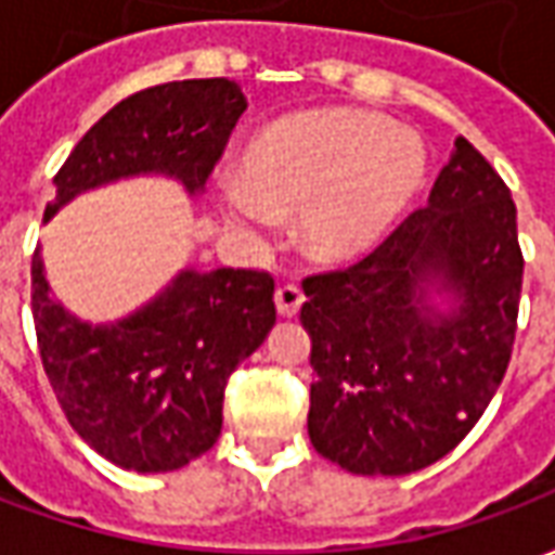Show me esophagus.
<instances>
[{
  "label": "esophagus",
  "mask_w": 555,
  "mask_h": 555,
  "mask_svg": "<svg viewBox=\"0 0 555 555\" xmlns=\"http://www.w3.org/2000/svg\"><path fill=\"white\" fill-rule=\"evenodd\" d=\"M302 291L297 288V285H282V288L276 291V312L282 314V318H294V314L300 312L302 306Z\"/></svg>",
  "instance_id": "1"
}]
</instances>
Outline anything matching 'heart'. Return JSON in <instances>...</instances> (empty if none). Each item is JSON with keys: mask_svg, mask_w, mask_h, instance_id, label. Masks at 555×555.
Returning <instances> with one entry per match:
<instances>
[{"mask_svg": "<svg viewBox=\"0 0 555 555\" xmlns=\"http://www.w3.org/2000/svg\"><path fill=\"white\" fill-rule=\"evenodd\" d=\"M428 181V145L413 127L369 109L291 115L222 175L217 198L231 229L264 241L276 214H300L297 231L318 261H350L384 241Z\"/></svg>", "mask_w": 555, "mask_h": 555, "instance_id": "1", "label": "heart"}]
</instances>
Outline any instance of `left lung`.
I'll return each mask as SVG.
<instances>
[{
  "label": "left lung",
  "mask_w": 555,
  "mask_h": 555,
  "mask_svg": "<svg viewBox=\"0 0 555 555\" xmlns=\"http://www.w3.org/2000/svg\"><path fill=\"white\" fill-rule=\"evenodd\" d=\"M520 285L512 193L457 137L428 205L360 264L302 282L318 454L408 476L452 452L505 377Z\"/></svg>",
  "instance_id": "8db88e82"
}]
</instances>
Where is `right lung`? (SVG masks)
<instances>
[{"instance_id": "right-lung-1", "label": "right lung", "mask_w": 555, "mask_h": 555, "mask_svg": "<svg viewBox=\"0 0 555 555\" xmlns=\"http://www.w3.org/2000/svg\"><path fill=\"white\" fill-rule=\"evenodd\" d=\"M246 94L234 79H183L115 103L53 178L43 222L77 195L130 178H169L190 198L205 190ZM31 314L67 422L121 469L171 473L217 442L231 372L276 324L273 279L255 270L186 264L118 321L67 312L31 258Z\"/></svg>"}]
</instances>
